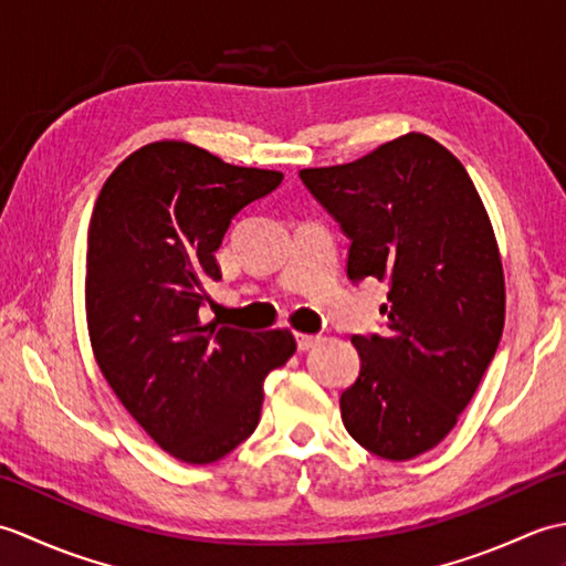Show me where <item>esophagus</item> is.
<instances>
[{
	"instance_id": "obj_1",
	"label": "esophagus",
	"mask_w": 566,
	"mask_h": 566,
	"mask_svg": "<svg viewBox=\"0 0 566 566\" xmlns=\"http://www.w3.org/2000/svg\"><path fill=\"white\" fill-rule=\"evenodd\" d=\"M294 338H296V347H298V350L306 353V350H311V347H314V345L321 340V335H311V333H296Z\"/></svg>"
}]
</instances>
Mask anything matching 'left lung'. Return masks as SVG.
I'll return each mask as SVG.
<instances>
[{
    "mask_svg": "<svg viewBox=\"0 0 566 566\" xmlns=\"http://www.w3.org/2000/svg\"><path fill=\"white\" fill-rule=\"evenodd\" d=\"M350 238L347 276L389 284L387 331L355 335L347 432L403 462L448 436L496 355L506 290L494 228L462 163L423 134L298 172Z\"/></svg>",
    "mask_w": 566,
    "mask_h": 566,
    "instance_id": "8db88e82",
    "label": "left lung"
}]
</instances>
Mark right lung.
I'll list each match as a JSON object with an SVG mask.
<instances>
[{"mask_svg":"<svg viewBox=\"0 0 566 566\" xmlns=\"http://www.w3.org/2000/svg\"><path fill=\"white\" fill-rule=\"evenodd\" d=\"M284 175L228 165L182 140L116 167L87 233V328L104 379L165 452L221 460L258 428L262 381L296 350L290 331L201 323L213 252L238 211Z\"/></svg>","mask_w":566,"mask_h":566,"instance_id":"1","label":"right lung"}]
</instances>
